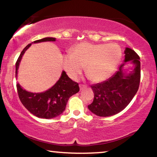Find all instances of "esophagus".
<instances>
[{"label":"esophagus","mask_w":157,"mask_h":157,"mask_svg":"<svg viewBox=\"0 0 157 157\" xmlns=\"http://www.w3.org/2000/svg\"><path fill=\"white\" fill-rule=\"evenodd\" d=\"M79 89H80V90H84V89H86V87H87L86 85L82 84H79Z\"/></svg>","instance_id":"esophagus-1"}]
</instances>
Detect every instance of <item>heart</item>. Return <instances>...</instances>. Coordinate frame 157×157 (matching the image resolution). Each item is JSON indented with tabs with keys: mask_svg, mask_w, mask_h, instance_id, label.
<instances>
[{
	"mask_svg": "<svg viewBox=\"0 0 157 157\" xmlns=\"http://www.w3.org/2000/svg\"><path fill=\"white\" fill-rule=\"evenodd\" d=\"M122 58V50L117 44H94L82 42L73 48L71 54L63 56V68L72 79L85 71L94 82L108 79L115 71Z\"/></svg>",
	"mask_w": 157,
	"mask_h": 157,
	"instance_id": "heart-1",
	"label": "heart"
}]
</instances>
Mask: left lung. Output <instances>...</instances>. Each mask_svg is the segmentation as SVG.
Listing matches in <instances>:
<instances>
[{
  "mask_svg": "<svg viewBox=\"0 0 157 157\" xmlns=\"http://www.w3.org/2000/svg\"><path fill=\"white\" fill-rule=\"evenodd\" d=\"M124 52V62L119 70L106 81L91 86L94 98L88 109L96 116L107 117L121 112L129 104L139 89L140 57L129 48H125ZM128 63L132 66L125 67Z\"/></svg>",
  "mask_w": 157,
  "mask_h": 157,
  "instance_id": "1",
  "label": "left lung"
}]
</instances>
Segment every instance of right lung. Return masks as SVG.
<instances>
[{"label": "right lung", "instance_id": "add662e5", "mask_svg": "<svg viewBox=\"0 0 157 157\" xmlns=\"http://www.w3.org/2000/svg\"><path fill=\"white\" fill-rule=\"evenodd\" d=\"M55 40L56 39L53 37H46L28 44L21 52L16 63V78L17 79L18 69L23 55L32 44L55 41ZM17 88L18 97L23 106L33 115L46 119L55 118L62 114L65 110L69 98L79 91L78 84L68 78L64 71H62L56 83L46 91L41 93L28 91L18 82Z\"/></svg>", "mask_w": 157, "mask_h": 157}]
</instances>
